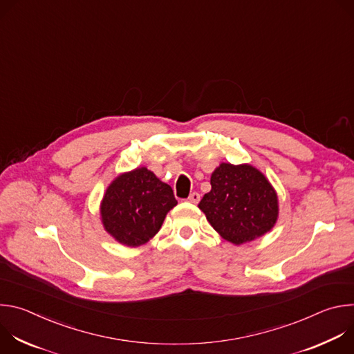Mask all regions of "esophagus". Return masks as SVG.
Instances as JSON below:
<instances>
[{
	"mask_svg": "<svg viewBox=\"0 0 354 354\" xmlns=\"http://www.w3.org/2000/svg\"><path fill=\"white\" fill-rule=\"evenodd\" d=\"M187 201H190V203H198V201H200V194L197 193V192H193L189 197H187Z\"/></svg>",
	"mask_w": 354,
	"mask_h": 354,
	"instance_id": "esophagus-1",
	"label": "esophagus"
}]
</instances>
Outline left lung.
Wrapping results in <instances>:
<instances>
[{
    "label": "left lung",
    "mask_w": 354,
    "mask_h": 354,
    "mask_svg": "<svg viewBox=\"0 0 354 354\" xmlns=\"http://www.w3.org/2000/svg\"><path fill=\"white\" fill-rule=\"evenodd\" d=\"M210 183L212 190L200 200L198 209L225 241L242 245L263 236L276 225L277 192L254 165L221 162Z\"/></svg>",
    "instance_id": "left-lung-1"
}]
</instances>
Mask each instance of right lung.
Wrapping results in <instances>:
<instances>
[{"label": "right lung", "mask_w": 354, "mask_h": 354, "mask_svg": "<svg viewBox=\"0 0 354 354\" xmlns=\"http://www.w3.org/2000/svg\"><path fill=\"white\" fill-rule=\"evenodd\" d=\"M178 205L172 187L145 167L118 175L100 200L104 230L119 243L137 248L154 238Z\"/></svg>", "instance_id": "add662e5"}]
</instances>
